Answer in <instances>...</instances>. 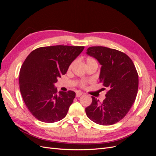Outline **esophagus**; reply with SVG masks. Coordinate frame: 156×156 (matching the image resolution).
<instances>
[{"instance_id": "34e87169", "label": "esophagus", "mask_w": 156, "mask_h": 156, "mask_svg": "<svg viewBox=\"0 0 156 156\" xmlns=\"http://www.w3.org/2000/svg\"><path fill=\"white\" fill-rule=\"evenodd\" d=\"M82 94H83L82 92H79V91H77V92H76V97H77V98H79L80 96H81L82 95Z\"/></svg>"}]
</instances>
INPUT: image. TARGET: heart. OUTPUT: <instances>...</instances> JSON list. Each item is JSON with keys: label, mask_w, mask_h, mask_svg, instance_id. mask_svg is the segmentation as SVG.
I'll use <instances>...</instances> for the list:
<instances>
[{"label": "heart", "mask_w": 156, "mask_h": 156, "mask_svg": "<svg viewBox=\"0 0 156 156\" xmlns=\"http://www.w3.org/2000/svg\"><path fill=\"white\" fill-rule=\"evenodd\" d=\"M94 62H96L95 61V60H94V59H92V58H88V59L87 60V64H90V63H94ZM84 84H85V83H84V82H82L81 85L84 86Z\"/></svg>", "instance_id": "heart-1"}]
</instances>
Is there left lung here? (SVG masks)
<instances>
[{"instance_id":"8db88e82","label":"left lung","mask_w":156,"mask_h":156,"mask_svg":"<svg viewBox=\"0 0 156 156\" xmlns=\"http://www.w3.org/2000/svg\"><path fill=\"white\" fill-rule=\"evenodd\" d=\"M86 53L101 66L99 79L108 88L101 103L92 96L91 105L85 108L87 115L98 124H114L126 115L137 94L139 77L135 65L125 53L106 47H90Z\"/></svg>"}]
</instances>
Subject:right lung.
I'll return each mask as SVG.
<instances>
[{
    "label": "right lung",
    "instance_id": "1",
    "mask_svg": "<svg viewBox=\"0 0 156 156\" xmlns=\"http://www.w3.org/2000/svg\"><path fill=\"white\" fill-rule=\"evenodd\" d=\"M84 47L55 45L37 48L29 55L20 72V87L23 100L36 119L47 123L66 116L75 92L59 91L55 84L66 74L70 64Z\"/></svg>",
    "mask_w": 156,
    "mask_h": 156
}]
</instances>
